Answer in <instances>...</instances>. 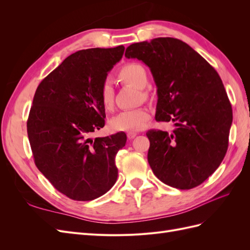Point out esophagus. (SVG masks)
<instances>
[{
    "label": "esophagus",
    "mask_w": 250,
    "mask_h": 250,
    "mask_svg": "<svg viewBox=\"0 0 250 250\" xmlns=\"http://www.w3.org/2000/svg\"><path fill=\"white\" fill-rule=\"evenodd\" d=\"M138 135V133H135V132H128L127 133V138L129 139V140H132V139H134L135 137H137Z\"/></svg>",
    "instance_id": "34e87169"
}]
</instances>
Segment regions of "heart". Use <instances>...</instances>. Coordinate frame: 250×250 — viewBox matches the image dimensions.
Segmentation results:
<instances>
[{
  "label": "heart",
  "instance_id": "b5f03b06",
  "mask_svg": "<svg viewBox=\"0 0 250 250\" xmlns=\"http://www.w3.org/2000/svg\"><path fill=\"white\" fill-rule=\"evenodd\" d=\"M119 76L124 82L143 89L148 83V75L145 67L139 63H128L119 72ZM145 96V93H142ZM100 101L105 109H111L113 105L115 93L109 80H105L100 87ZM150 119V111L146 107L126 109L119 112L110 122V128L113 131L134 132L144 129Z\"/></svg>",
  "mask_w": 250,
  "mask_h": 250
}]
</instances>
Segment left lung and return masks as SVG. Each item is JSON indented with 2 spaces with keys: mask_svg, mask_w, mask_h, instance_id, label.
<instances>
[{
  "mask_svg": "<svg viewBox=\"0 0 250 250\" xmlns=\"http://www.w3.org/2000/svg\"><path fill=\"white\" fill-rule=\"evenodd\" d=\"M125 56L149 66L157 87L155 119L176 127L173 133H146L154 175L180 190L201 185L229 147L232 110L220 76L188 43L173 37L132 43Z\"/></svg>",
  "mask_w": 250,
  "mask_h": 250,
  "instance_id": "obj_1",
  "label": "left lung"
}]
</instances>
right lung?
Listing matches in <instances>:
<instances>
[{
  "mask_svg": "<svg viewBox=\"0 0 250 250\" xmlns=\"http://www.w3.org/2000/svg\"><path fill=\"white\" fill-rule=\"evenodd\" d=\"M125 48L81 50L66 57L37 87L27 121L34 162L60 193L94 200L118 178L115 158L126 134L92 139L105 124L100 87Z\"/></svg>",
  "mask_w": 250,
  "mask_h": 250,
  "instance_id": "1",
  "label": "right lung"
}]
</instances>
